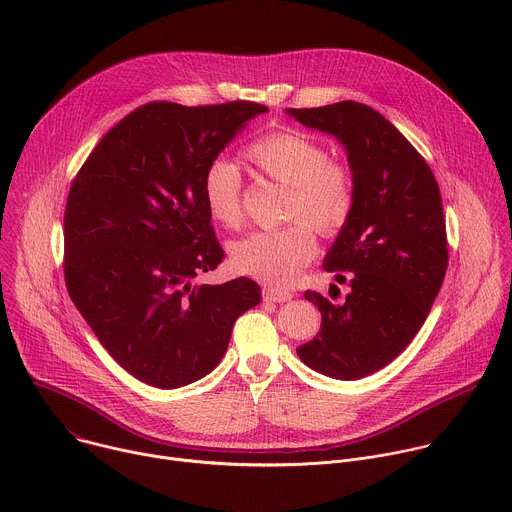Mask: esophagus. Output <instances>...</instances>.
<instances>
[{
  "mask_svg": "<svg viewBox=\"0 0 512 512\" xmlns=\"http://www.w3.org/2000/svg\"><path fill=\"white\" fill-rule=\"evenodd\" d=\"M263 300L265 302H273V304H283L291 300V294L285 289H277V287H263Z\"/></svg>",
  "mask_w": 512,
  "mask_h": 512,
  "instance_id": "esophagus-1",
  "label": "esophagus"
}]
</instances>
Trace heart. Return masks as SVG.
I'll return each mask as SVG.
<instances>
[{"instance_id": "heart-1", "label": "heart", "mask_w": 512, "mask_h": 512, "mask_svg": "<svg viewBox=\"0 0 512 512\" xmlns=\"http://www.w3.org/2000/svg\"><path fill=\"white\" fill-rule=\"evenodd\" d=\"M245 154L263 178L287 186L283 218L294 223L233 243L231 263L269 287H285L314 259V231L336 237L348 225L356 202L354 174L348 164L328 158L318 139L296 129L267 131L247 145ZM202 200L214 223L225 229L243 227L245 182L227 158L206 164Z\"/></svg>"}]
</instances>
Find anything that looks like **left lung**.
<instances>
[{
  "label": "left lung",
  "instance_id": "left-lung-1",
  "mask_svg": "<svg viewBox=\"0 0 512 512\" xmlns=\"http://www.w3.org/2000/svg\"><path fill=\"white\" fill-rule=\"evenodd\" d=\"M287 113L344 143L356 186L350 221L324 259L348 294L332 304L306 291L322 330L298 356L332 379L369 377L407 348L440 294L448 269L440 186L407 137L369 105L340 101Z\"/></svg>",
  "mask_w": 512,
  "mask_h": 512
}]
</instances>
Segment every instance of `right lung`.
<instances>
[{
	"mask_svg": "<svg viewBox=\"0 0 512 512\" xmlns=\"http://www.w3.org/2000/svg\"><path fill=\"white\" fill-rule=\"evenodd\" d=\"M261 103L152 101L111 127L70 184L64 281L99 342L135 379L178 389L208 375L237 318L261 302L249 277L194 283L225 259L202 174Z\"/></svg>",
	"mask_w": 512,
	"mask_h": 512,
	"instance_id": "add662e5",
	"label": "right lung"
}]
</instances>
